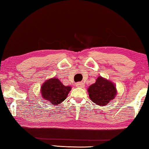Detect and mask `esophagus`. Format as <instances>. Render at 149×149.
Wrapping results in <instances>:
<instances>
[{
  "mask_svg": "<svg viewBox=\"0 0 149 149\" xmlns=\"http://www.w3.org/2000/svg\"><path fill=\"white\" fill-rule=\"evenodd\" d=\"M76 86L78 87H84L85 84L83 82H78L76 83Z\"/></svg>",
  "mask_w": 149,
  "mask_h": 149,
  "instance_id": "1",
  "label": "esophagus"
}]
</instances>
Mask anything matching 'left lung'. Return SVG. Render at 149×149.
<instances>
[{
	"label": "left lung",
	"mask_w": 149,
	"mask_h": 149,
	"mask_svg": "<svg viewBox=\"0 0 149 149\" xmlns=\"http://www.w3.org/2000/svg\"><path fill=\"white\" fill-rule=\"evenodd\" d=\"M87 90L91 100L100 106L107 104L117 94L115 85L101 77H97L95 83L89 86Z\"/></svg>",
	"instance_id": "obj_1"
}]
</instances>
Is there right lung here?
I'll return each mask as SVG.
<instances>
[{
    "instance_id": "add662e5",
    "label": "right lung",
    "mask_w": 149,
    "mask_h": 149,
    "mask_svg": "<svg viewBox=\"0 0 149 149\" xmlns=\"http://www.w3.org/2000/svg\"><path fill=\"white\" fill-rule=\"evenodd\" d=\"M71 87L65 86L58 79L52 78L45 82L41 87L42 96L52 104H60L66 98Z\"/></svg>"
}]
</instances>
